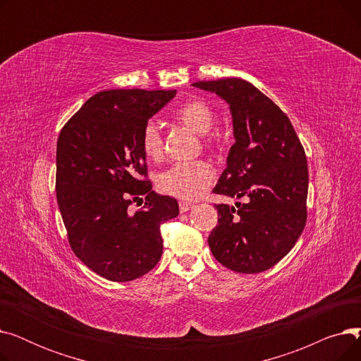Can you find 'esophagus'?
I'll use <instances>...</instances> for the list:
<instances>
[{"instance_id": "obj_1", "label": "esophagus", "mask_w": 361, "mask_h": 361, "mask_svg": "<svg viewBox=\"0 0 361 361\" xmlns=\"http://www.w3.org/2000/svg\"><path fill=\"white\" fill-rule=\"evenodd\" d=\"M193 207H195V204L190 203V202H180V212H181V214H183V212L192 211Z\"/></svg>"}]
</instances>
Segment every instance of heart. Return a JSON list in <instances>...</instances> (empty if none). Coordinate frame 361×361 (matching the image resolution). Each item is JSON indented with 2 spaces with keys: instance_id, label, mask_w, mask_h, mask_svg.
<instances>
[{
  "instance_id": "heart-1",
  "label": "heart",
  "mask_w": 361,
  "mask_h": 361,
  "mask_svg": "<svg viewBox=\"0 0 361 361\" xmlns=\"http://www.w3.org/2000/svg\"><path fill=\"white\" fill-rule=\"evenodd\" d=\"M176 118L199 136H207L216 123L214 108L200 99L184 102L177 111ZM142 147L147 158L157 159L162 154V133L155 121H147L142 131ZM215 178L211 164L204 161L180 162L171 165L158 176L159 190L184 200L197 199Z\"/></svg>"
}]
</instances>
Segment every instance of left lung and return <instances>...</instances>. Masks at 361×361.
<instances>
[{
  "label": "left lung",
  "mask_w": 361,
  "mask_h": 361,
  "mask_svg": "<svg viewBox=\"0 0 361 361\" xmlns=\"http://www.w3.org/2000/svg\"><path fill=\"white\" fill-rule=\"evenodd\" d=\"M230 106L234 145L214 193L244 199L216 204L218 225L207 243L234 272L259 274L294 247L307 219L309 171L290 118L243 79L196 82Z\"/></svg>",
  "instance_id": "obj_1"
}]
</instances>
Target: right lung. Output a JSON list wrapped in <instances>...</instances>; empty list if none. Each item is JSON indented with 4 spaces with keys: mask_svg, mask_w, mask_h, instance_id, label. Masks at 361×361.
Returning a JSON list of instances; mask_svg holds the SVG:
<instances>
[{
    "mask_svg": "<svg viewBox=\"0 0 361 361\" xmlns=\"http://www.w3.org/2000/svg\"><path fill=\"white\" fill-rule=\"evenodd\" d=\"M177 90L111 89L89 98L56 140V202L74 255L99 276L127 282L155 268L161 224L178 203L152 192L142 147L145 124ZM144 207L128 206L139 197Z\"/></svg>",
    "mask_w": 361,
    "mask_h": 361,
    "instance_id": "add662e5",
    "label": "right lung"
}]
</instances>
